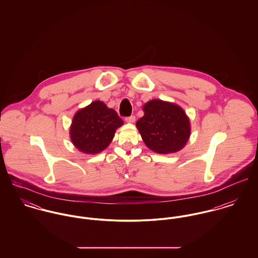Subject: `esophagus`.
Listing matches in <instances>:
<instances>
[{
  "label": "esophagus",
  "mask_w": 258,
  "mask_h": 258,
  "mask_svg": "<svg viewBox=\"0 0 258 258\" xmlns=\"http://www.w3.org/2000/svg\"><path fill=\"white\" fill-rule=\"evenodd\" d=\"M135 119H136V118H135V116H133V115H132V116L126 117V118H125V121H126V122H128V123H134V122H135Z\"/></svg>",
  "instance_id": "34e87169"
}]
</instances>
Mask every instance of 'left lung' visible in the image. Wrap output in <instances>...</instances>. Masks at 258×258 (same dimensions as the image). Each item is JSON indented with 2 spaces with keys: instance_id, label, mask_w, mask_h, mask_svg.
<instances>
[{
  "instance_id": "obj_1",
  "label": "left lung",
  "mask_w": 258,
  "mask_h": 258,
  "mask_svg": "<svg viewBox=\"0 0 258 258\" xmlns=\"http://www.w3.org/2000/svg\"><path fill=\"white\" fill-rule=\"evenodd\" d=\"M136 126L149 149L159 154L183 149L190 135L189 119L180 106L160 99L150 100Z\"/></svg>"
}]
</instances>
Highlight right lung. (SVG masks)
Returning <instances> with one entry per match:
<instances>
[{
	"mask_svg": "<svg viewBox=\"0 0 258 258\" xmlns=\"http://www.w3.org/2000/svg\"><path fill=\"white\" fill-rule=\"evenodd\" d=\"M123 120L102 101H93L77 111L71 126L74 146L85 154H97L109 146Z\"/></svg>",
	"mask_w": 258,
	"mask_h": 258,
	"instance_id": "right-lung-1",
	"label": "right lung"
}]
</instances>
